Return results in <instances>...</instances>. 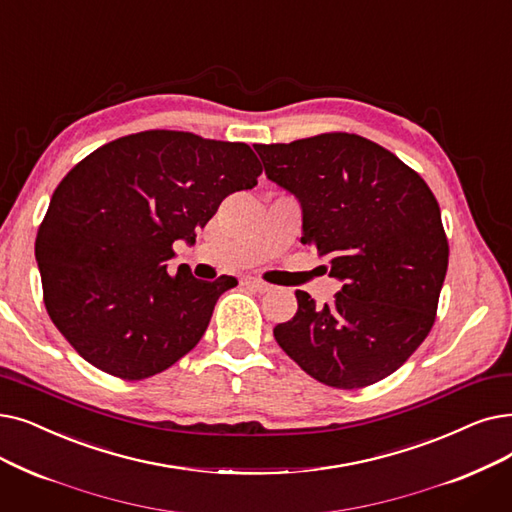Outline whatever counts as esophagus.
I'll return each instance as SVG.
<instances>
[{"label":"esophagus","instance_id":"34e87169","mask_svg":"<svg viewBox=\"0 0 512 512\" xmlns=\"http://www.w3.org/2000/svg\"><path fill=\"white\" fill-rule=\"evenodd\" d=\"M242 284L253 288V291H257V293H268L270 291V284L259 280V278H251V276L249 278H242Z\"/></svg>","mask_w":512,"mask_h":512}]
</instances>
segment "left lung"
Listing matches in <instances>:
<instances>
[{"label": "left lung", "instance_id": "1", "mask_svg": "<svg viewBox=\"0 0 512 512\" xmlns=\"http://www.w3.org/2000/svg\"><path fill=\"white\" fill-rule=\"evenodd\" d=\"M255 150L265 175L299 198L301 242L343 282L324 307L297 291V314L274 328L278 345L328 387L387 379L431 332L448 272L435 194L393 152L355 133Z\"/></svg>", "mask_w": 512, "mask_h": 512}]
</instances>
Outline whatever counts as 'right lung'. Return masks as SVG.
Returning <instances> with one entry per match:
<instances>
[{"mask_svg": "<svg viewBox=\"0 0 512 512\" xmlns=\"http://www.w3.org/2000/svg\"><path fill=\"white\" fill-rule=\"evenodd\" d=\"M251 146L150 129L79 161L52 194L35 238L48 316L98 370L142 381L205 335L236 278L169 274L173 242H194L226 196L257 186Z\"/></svg>", "mask_w": 512, "mask_h": 512, "instance_id": "1", "label": "right lung"}]
</instances>
